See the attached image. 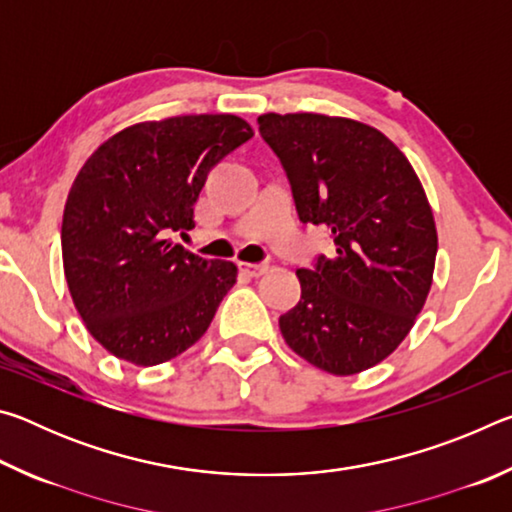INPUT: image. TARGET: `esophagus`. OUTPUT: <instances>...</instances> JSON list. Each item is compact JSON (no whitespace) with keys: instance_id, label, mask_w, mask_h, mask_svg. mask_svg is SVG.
Wrapping results in <instances>:
<instances>
[{"instance_id":"obj_1","label":"esophagus","mask_w":512,"mask_h":512,"mask_svg":"<svg viewBox=\"0 0 512 512\" xmlns=\"http://www.w3.org/2000/svg\"><path fill=\"white\" fill-rule=\"evenodd\" d=\"M239 268H241V271H244L246 275H250V277H259V275H264V273L268 271V262H259V264H246V262H241Z\"/></svg>"}]
</instances>
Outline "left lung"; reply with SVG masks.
<instances>
[{"label": "left lung", "mask_w": 512, "mask_h": 512, "mask_svg": "<svg viewBox=\"0 0 512 512\" xmlns=\"http://www.w3.org/2000/svg\"><path fill=\"white\" fill-rule=\"evenodd\" d=\"M302 223L327 225L336 253L300 268V302L280 316L289 348L329 375H357L397 350L427 302L438 232L418 173L363 121L266 112Z\"/></svg>", "instance_id": "obj_1"}]
</instances>
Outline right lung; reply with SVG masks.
Returning a JSON list of instances; mask_svg holds the SVG:
<instances>
[{"instance_id": "add662e5", "label": "right lung", "mask_w": 512, "mask_h": 512, "mask_svg": "<svg viewBox=\"0 0 512 512\" xmlns=\"http://www.w3.org/2000/svg\"><path fill=\"white\" fill-rule=\"evenodd\" d=\"M237 115L140 121L108 137L67 194L63 268L94 341L117 359L158 366L201 339L237 266L171 237L192 230L207 173L253 137Z\"/></svg>"}]
</instances>
